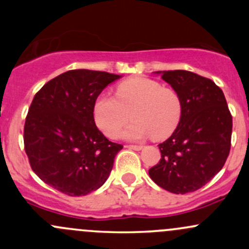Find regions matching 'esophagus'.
Wrapping results in <instances>:
<instances>
[{"label":"esophagus","instance_id":"34e87169","mask_svg":"<svg viewBox=\"0 0 249 249\" xmlns=\"http://www.w3.org/2000/svg\"><path fill=\"white\" fill-rule=\"evenodd\" d=\"M126 148H130V149H134V150H141L142 149V145H137V144H129L126 145Z\"/></svg>","mask_w":249,"mask_h":249}]
</instances>
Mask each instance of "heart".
I'll use <instances>...</instances> for the list:
<instances>
[{"mask_svg": "<svg viewBox=\"0 0 249 249\" xmlns=\"http://www.w3.org/2000/svg\"><path fill=\"white\" fill-rule=\"evenodd\" d=\"M182 112V99L175 89L141 77L120 83L115 96L100 95L94 106L97 126L110 139L119 135L131 115L134 120L123 132L131 141L166 139L179 124Z\"/></svg>", "mask_w": 249, "mask_h": 249, "instance_id": "heart-1", "label": "heart"}]
</instances>
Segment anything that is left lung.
Masks as SVG:
<instances>
[{
	"label": "left lung",
	"mask_w": 249,
	"mask_h": 249,
	"mask_svg": "<svg viewBox=\"0 0 249 249\" xmlns=\"http://www.w3.org/2000/svg\"><path fill=\"white\" fill-rule=\"evenodd\" d=\"M161 78L179 94L183 112L171 137L159 144L161 158L149 176L167 192L187 194L203 187L224 166L231 147L232 117L213 80L183 70L164 71Z\"/></svg>",
	"instance_id": "8db88e82"
}]
</instances>
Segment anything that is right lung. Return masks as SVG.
Wrapping results in <instances>:
<instances>
[{"label":"right lung","mask_w":249,"mask_h":249,"mask_svg":"<svg viewBox=\"0 0 249 249\" xmlns=\"http://www.w3.org/2000/svg\"><path fill=\"white\" fill-rule=\"evenodd\" d=\"M120 76L71 70L53 78L31 102L24 126L30 166L44 183L82 196L107 180L122 144L97 129L94 106L102 90Z\"/></svg>","instance_id":"add662e5"}]
</instances>
